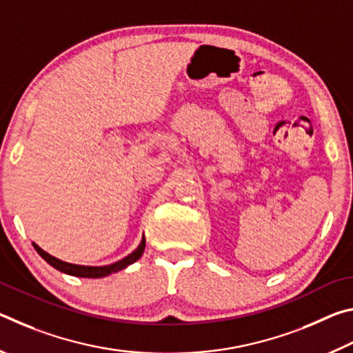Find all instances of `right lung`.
<instances>
[{
	"mask_svg": "<svg viewBox=\"0 0 353 353\" xmlns=\"http://www.w3.org/2000/svg\"><path fill=\"white\" fill-rule=\"evenodd\" d=\"M34 248L37 252L43 256V260H46L50 263L51 266H54L56 270L62 271L65 274H70V276H76V277H88V279H99V277H105L109 276L112 272H117V271H121L124 268L132 265L134 261H137L141 256L143 250H145L146 246V241H145V236H143V240L140 243V246L137 248L132 254L128 255L126 259L119 260L117 263H113V265L109 266H79V265H71V263H65L62 260L56 259V256H52L50 254H46L43 249H40L37 244L32 243Z\"/></svg>",
	"mask_w": 353,
	"mask_h": 353,
	"instance_id": "1",
	"label": "right lung"
}]
</instances>
